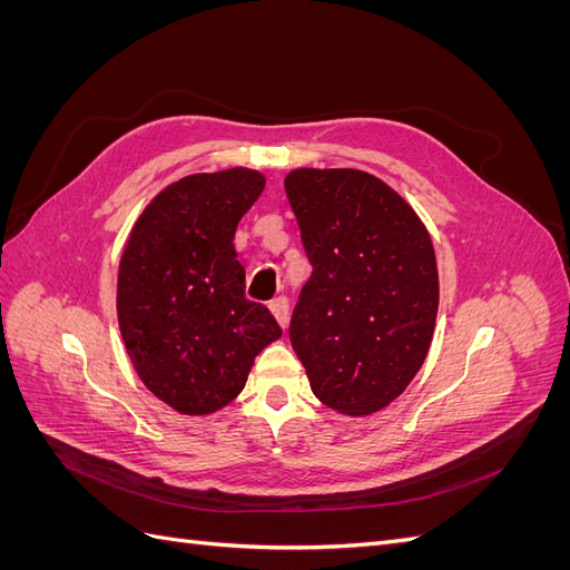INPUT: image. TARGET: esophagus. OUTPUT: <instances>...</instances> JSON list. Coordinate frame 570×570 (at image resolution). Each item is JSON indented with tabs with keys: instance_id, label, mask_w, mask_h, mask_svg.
<instances>
[{
	"instance_id": "esophagus-1",
	"label": "esophagus",
	"mask_w": 570,
	"mask_h": 570,
	"mask_svg": "<svg viewBox=\"0 0 570 570\" xmlns=\"http://www.w3.org/2000/svg\"><path fill=\"white\" fill-rule=\"evenodd\" d=\"M268 306H271L275 321H278L283 327H287V323H289V299L285 295H281V297L271 299Z\"/></svg>"
}]
</instances>
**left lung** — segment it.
Segmentation results:
<instances>
[{"instance_id": "1", "label": "left lung", "mask_w": 570, "mask_h": 570, "mask_svg": "<svg viewBox=\"0 0 570 570\" xmlns=\"http://www.w3.org/2000/svg\"><path fill=\"white\" fill-rule=\"evenodd\" d=\"M314 271L289 340L318 400L368 416L400 396L435 331V249L416 212L356 168H297L285 178Z\"/></svg>"}]
</instances>
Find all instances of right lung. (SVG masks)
<instances>
[{
    "label": "right lung",
    "mask_w": 570,
    "mask_h": 570,
    "mask_svg": "<svg viewBox=\"0 0 570 570\" xmlns=\"http://www.w3.org/2000/svg\"><path fill=\"white\" fill-rule=\"evenodd\" d=\"M252 168L185 176L137 218L118 266V325L149 392L185 416H206L243 392L256 354L283 335L245 297L233 237L264 193Z\"/></svg>",
    "instance_id": "add662e5"
}]
</instances>
